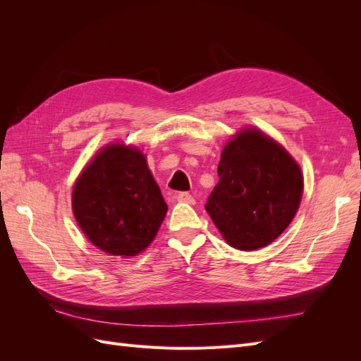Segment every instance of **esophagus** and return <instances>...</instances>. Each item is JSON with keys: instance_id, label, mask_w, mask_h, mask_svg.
<instances>
[{"instance_id": "34e87169", "label": "esophagus", "mask_w": 361, "mask_h": 361, "mask_svg": "<svg viewBox=\"0 0 361 361\" xmlns=\"http://www.w3.org/2000/svg\"><path fill=\"white\" fill-rule=\"evenodd\" d=\"M176 199H178L179 202H183V203H190V204L194 203V197H192V195H191L190 192H179V194L176 195Z\"/></svg>"}]
</instances>
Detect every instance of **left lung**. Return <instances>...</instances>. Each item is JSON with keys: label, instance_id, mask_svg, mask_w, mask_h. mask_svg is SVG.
<instances>
[{"label": "left lung", "instance_id": "1", "mask_svg": "<svg viewBox=\"0 0 361 361\" xmlns=\"http://www.w3.org/2000/svg\"><path fill=\"white\" fill-rule=\"evenodd\" d=\"M216 187L206 211L228 245L267 247L293 220L302 195V173L277 141L256 128L243 129L224 146Z\"/></svg>", "mask_w": 361, "mask_h": 361}]
</instances>
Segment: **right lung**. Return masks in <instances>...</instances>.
Instances as JSON below:
<instances>
[{"label": "right lung", "mask_w": 361, "mask_h": 361, "mask_svg": "<svg viewBox=\"0 0 361 361\" xmlns=\"http://www.w3.org/2000/svg\"><path fill=\"white\" fill-rule=\"evenodd\" d=\"M72 209L89 241L113 256H137L167 214L161 190L135 147L110 145L76 179Z\"/></svg>", "instance_id": "right-lung-1"}]
</instances>
